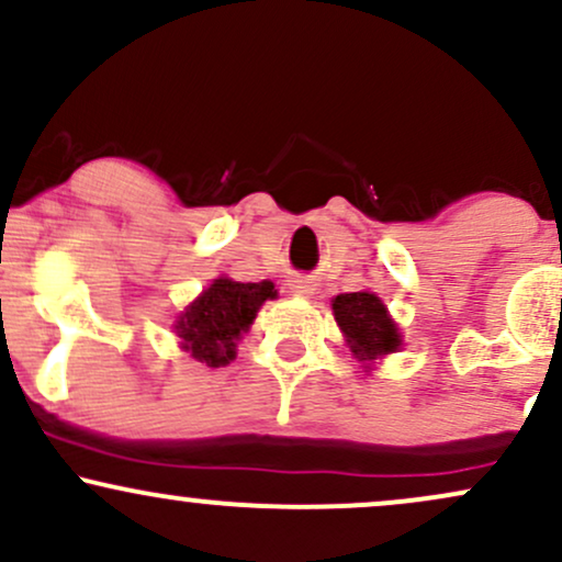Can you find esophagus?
<instances>
[{
  "instance_id": "obj_1",
  "label": "esophagus",
  "mask_w": 562,
  "mask_h": 562,
  "mask_svg": "<svg viewBox=\"0 0 562 562\" xmlns=\"http://www.w3.org/2000/svg\"><path fill=\"white\" fill-rule=\"evenodd\" d=\"M290 290H293L295 295H303V299H306V295L314 293V285L308 280H293L290 282Z\"/></svg>"
}]
</instances>
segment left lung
I'll return each mask as SVG.
<instances>
[{"instance_id": "1", "label": "left lung", "mask_w": 562, "mask_h": 562, "mask_svg": "<svg viewBox=\"0 0 562 562\" xmlns=\"http://www.w3.org/2000/svg\"><path fill=\"white\" fill-rule=\"evenodd\" d=\"M333 314L357 362L372 364L402 348V333L396 322L391 319L385 303L370 290L335 295Z\"/></svg>"}]
</instances>
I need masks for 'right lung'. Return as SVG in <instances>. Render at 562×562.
I'll list each match as a JSON object with an SVG mask.
<instances>
[{
  "label": "right lung",
  "instance_id": "right-lung-1",
  "mask_svg": "<svg viewBox=\"0 0 562 562\" xmlns=\"http://www.w3.org/2000/svg\"><path fill=\"white\" fill-rule=\"evenodd\" d=\"M269 299H277L274 282H235L218 277L179 314L173 333L192 359L209 367H224L235 359L237 340L248 333Z\"/></svg>",
  "mask_w": 562,
  "mask_h": 562
}]
</instances>
